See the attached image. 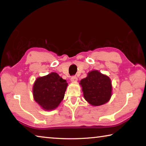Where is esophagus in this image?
Listing matches in <instances>:
<instances>
[{
    "instance_id": "1",
    "label": "esophagus",
    "mask_w": 146,
    "mask_h": 146,
    "mask_svg": "<svg viewBox=\"0 0 146 146\" xmlns=\"http://www.w3.org/2000/svg\"><path fill=\"white\" fill-rule=\"evenodd\" d=\"M71 82H76L77 81V77L76 76H72L71 77Z\"/></svg>"
}]
</instances>
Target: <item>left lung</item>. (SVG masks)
<instances>
[{
    "label": "left lung",
    "instance_id": "8db88e82",
    "mask_svg": "<svg viewBox=\"0 0 146 146\" xmlns=\"http://www.w3.org/2000/svg\"><path fill=\"white\" fill-rule=\"evenodd\" d=\"M80 84L82 87L84 98L92 106L104 104L111 97L110 78L97 70L88 73L87 77L80 80Z\"/></svg>",
    "mask_w": 146,
    "mask_h": 146
}]
</instances>
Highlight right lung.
Segmentation results:
<instances>
[{
    "instance_id": "add662e5",
    "label": "right lung",
    "mask_w": 146,
    "mask_h": 146,
    "mask_svg": "<svg viewBox=\"0 0 146 146\" xmlns=\"http://www.w3.org/2000/svg\"><path fill=\"white\" fill-rule=\"evenodd\" d=\"M67 86L66 80L56 73L38 77L33 85L34 99L44 110H54L63 100Z\"/></svg>"
}]
</instances>
